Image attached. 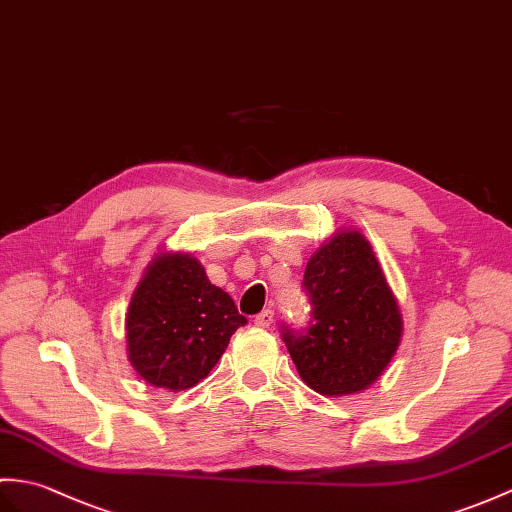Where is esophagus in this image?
I'll list each match as a JSON object with an SVG mask.
<instances>
[{
	"label": "esophagus",
	"mask_w": 512,
	"mask_h": 512,
	"mask_svg": "<svg viewBox=\"0 0 512 512\" xmlns=\"http://www.w3.org/2000/svg\"><path fill=\"white\" fill-rule=\"evenodd\" d=\"M272 320H275V312H272V310H264V312H259V314L255 316V325L261 327V329H266V327L272 325Z\"/></svg>",
	"instance_id": "34e87169"
}]
</instances>
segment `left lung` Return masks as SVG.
I'll list each match as a JSON object with an SVG mask.
<instances>
[{
  "mask_svg": "<svg viewBox=\"0 0 512 512\" xmlns=\"http://www.w3.org/2000/svg\"><path fill=\"white\" fill-rule=\"evenodd\" d=\"M305 327L281 325L303 382L320 395H351L382 375L401 340V316L360 233H340L307 261Z\"/></svg>",
  "mask_w": 512,
  "mask_h": 512,
  "instance_id": "obj_1",
  "label": "left lung"
}]
</instances>
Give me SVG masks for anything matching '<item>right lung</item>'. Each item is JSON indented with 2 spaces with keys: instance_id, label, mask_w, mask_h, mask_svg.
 Here are the masks:
<instances>
[{
  "instance_id": "obj_1",
  "label": "right lung",
  "mask_w": 512,
  "mask_h": 512,
  "mask_svg": "<svg viewBox=\"0 0 512 512\" xmlns=\"http://www.w3.org/2000/svg\"><path fill=\"white\" fill-rule=\"evenodd\" d=\"M246 323L194 257L163 255L130 299L128 358L148 384L187 390L209 375L235 329Z\"/></svg>"
}]
</instances>
